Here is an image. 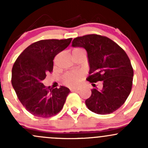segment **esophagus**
Returning <instances> with one entry per match:
<instances>
[{
	"mask_svg": "<svg viewBox=\"0 0 148 148\" xmlns=\"http://www.w3.org/2000/svg\"><path fill=\"white\" fill-rule=\"evenodd\" d=\"M70 90L72 92H76V91L79 90V88H71Z\"/></svg>",
	"mask_w": 148,
	"mask_h": 148,
	"instance_id": "obj_1",
	"label": "esophagus"
}]
</instances>
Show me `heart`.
<instances>
[{
	"label": "heart",
	"instance_id": "obj_1",
	"mask_svg": "<svg viewBox=\"0 0 148 148\" xmlns=\"http://www.w3.org/2000/svg\"><path fill=\"white\" fill-rule=\"evenodd\" d=\"M85 51L83 49L81 48H76L73 50V54L76 53H79ZM85 73L82 71H78V72H67L62 76V83L65 86L68 87L73 88L78 86L81 84L83 79L84 77Z\"/></svg>",
	"mask_w": 148,
	"mask_h": 148
}]
</instances>
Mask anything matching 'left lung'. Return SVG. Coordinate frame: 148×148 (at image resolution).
<instances>
[{
    "mask_svg": "<svg viewBox=\"0 0 148 148\" xmlns=\"http://www.w3.org/2000/svg\"><path fill=\"white\" fill-rule=\"evenodd\" d=\"M72 46L87 51L88 81L103 84L101 90H91V96L86 100L88 109L100 115L118 110L130 95L133 82V67L126 52L108 37L96 34L76 37Z\"/></svg>",
    "mask_w": 148,
    "mask_h": 148,
    "instance_id": "1",
    "label": "left lung"
}]
</instances>
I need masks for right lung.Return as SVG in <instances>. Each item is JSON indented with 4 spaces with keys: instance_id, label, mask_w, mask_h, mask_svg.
I'll use <instances>...</instances> for the list:
<instances>
[{
    "instance_id": "1",
    "label": "right lung",
    "mask_w": 148,
    "mask_h": 148,
    "mask_svg": "<svg viewBox=\"0 0 148 148\" xmlns=\"http://www.w3.org/2000/svg\"><path fill=\"white\" fill-rule=\"evenodd\" d=\"M72 38L42 40L28 46L18 56L12 70V84L25 109L40 118L58 113L69 95V88L46 87L42 81L53 72V59L69 45Z\"/></svg>"
}]
</instances>
